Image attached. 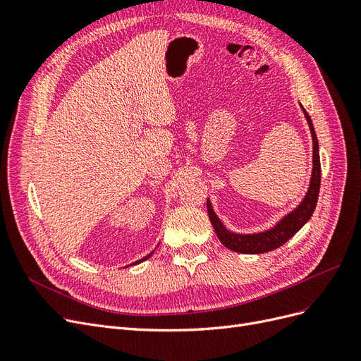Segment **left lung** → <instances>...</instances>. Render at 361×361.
I'll return each instance as SVG.
<instances>
[{
  "label": "left lung",
  "mask_w": 361,
  "mask_h": 361,
  "mask_svg": "<svg viewBox=\"0 0 361 361\" xmlns=\"http://www.w3.org/2000/svg\"><path fill=\"white\" fill-rule=\"evenodd\" d=\"M304 116L307 118L312 138H313V173L310 180V188L307 191V195L302 200V203L295 209L292 214H289L285 220H281L274 228H271L268 232L257 233V235H236L228 232L227 228L218 220V216L214 214L212 206L207 200V215L215 228L216 236L220 239L221 244L232 251H238V253H247V255H259V253H268L288 243L289 239L297 233L300 228L309 221L312 216L316 203H318V195L321 188V161H319V149H318V138L314 134V128L312 125L310 116L304 110Z\"/></svg>",
  "instance_id": "obj_1"
}]
</instances>
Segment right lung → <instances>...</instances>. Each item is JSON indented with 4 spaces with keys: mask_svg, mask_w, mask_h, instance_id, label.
I'll return each instance as SVG.
<instances>
[{
    "mask_svg": "<svg viewBox=\"0 0 361 361\" xmlns=\"http://www.w3.org/2000/svg\"><path fill=\"white\" fill-rule=\"evenodd\" d=\"M150 255H154V253H150ZM150 255H149V256H146V257H143V259H141V260H137V262H134V264H138V262H143V260L149 259V257H150ZM134 264H133V265H134Z\"/></svg>",
    "mask_w": 361,
    "mask_h": 361,
    "instance_id": "add662e5",
    "label": "right lung"
}]
</instances>
